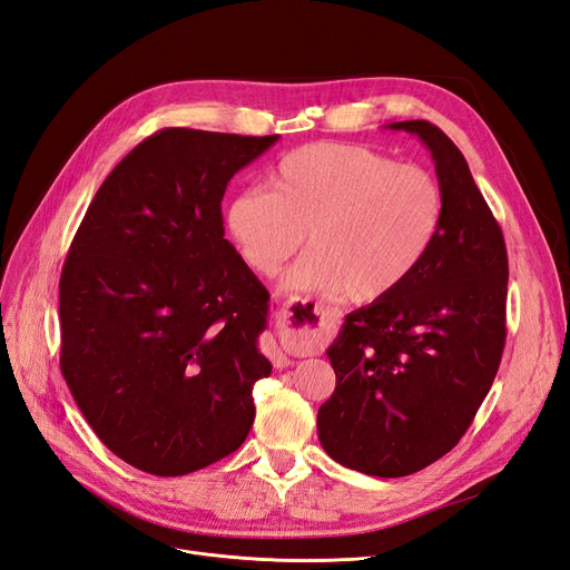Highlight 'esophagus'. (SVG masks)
Wrapping results in <instances>:
<instances>
[{
	"label": "esophagus",
	"mask_w": 570,
	"mask_h": 570,
	"mask_svg": "<svg viewBox=\"0 0 570 570\" xmlns=\"http://www.w3.org/2000/svg\"><path fill=\"white\" fill-rule=\"evenodd\" d=\"M316 314H318V318H321V323H325L327 321V314L325 312H321V308H316ZM275 325H278V331H281V335L287 340H292V337H299V335H304V331H306V325H299L297 323V318H295V314L289 312V308L285 306V308H281L278 314H275Z\"/></svg>",
	"instance_id": "esophagus-1"
}]
</instances>
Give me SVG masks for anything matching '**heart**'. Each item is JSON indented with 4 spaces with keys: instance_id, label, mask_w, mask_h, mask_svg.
Instances as JSON below:
<instances>
[{
    "instance_id": "obj_1",
    "label": "heart",
    "mask_w": 570,
    "mask_h": 570,
    "mask_svg": "<svg viewBox=\"0 0 570 570\" xmlns=\"http://www.w3.org/2000/svg\"><path fill=\"white\" fill-rule=\"evenodd\" d=\"M271 189H245L228 228L245 262L278 273L304 245L287 283L342 292L354 304L390 297L416 273L442 228L444 197L430 170L342 142L306 145L281 159Z\"/></svg>"
}]
</instances>
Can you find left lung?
Listing matches in <instances>:
<instances>
[{"label":"left lung","mask_w":570,"mask_h":570,"mask_svg":"<svg viewBox=\"0 0 570 570\" xmlns=\"http://www.w3.org/2000/svg\"><path fill=\"white\" fill-rule=\"evenodd\" d=\"M390 128L433 154L442 228L400 289L344 318L327 350L337 385L318 409L327 456L377 478L423 471L465 435L502 361L509 281L502 228L459 147L428 120Z\"/></svg>","instance_id":"1"}]
</instances>
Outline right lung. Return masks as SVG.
<instances>
[{
  "mask_svg": "<svg viewBox=\"0 0 570 570\" xmlns=\"http://www.w3.org/2000/svg\"><path fill=\"white\" fill-rule=\"evenodd\" d=\"M278 140L149 135L101 183L59 281L61 373L109 450L151 475L233 454L254 423L268 289L223 237L239 168Z\"/></svg>",
  "mask_w": 570,
  "mask_h": 570,
  "instance_id": "1",
  "label": "right lung"
}]
</instances>
